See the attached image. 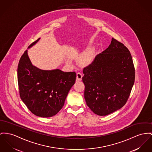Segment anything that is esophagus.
Returning <instances> with one entry per match:
<instances>
[{"label":"esophagus","mask_w":152,"mask_h":152,"mask_svg":"<svg viewBox=\"0 0 152 152\" xmlns=\"http://www.w3.org/2000/svg\"><path fill=\"white\" fill-rule=\"evenodd\" d=\"M82 78V74L81 72H78L77 74V80L78 81H81Z\"/></svg>","instance_id":"1"}]
</instances>
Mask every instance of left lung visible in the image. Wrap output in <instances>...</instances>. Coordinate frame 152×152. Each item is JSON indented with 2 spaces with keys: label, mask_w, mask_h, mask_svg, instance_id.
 <instances>
[{
  "label": "left lung",
  "mask_w": 152,
  "mask_h": 152,
  "mask_svg": "<svg viewBox=\"0 0 152 152\" xmlns=\"http://www.w3.org/2000/svg\"><path fill=\"white\" fill-rule=\"evenodd\" d=\"M84 97L93 112L106 116L122 108L135 81V69L128 48L112 38L105 51L83 69Z\"/></svg>",
  "instance_id": "obj_1"
}]
</instances>
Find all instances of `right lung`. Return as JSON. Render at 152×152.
<instances>
[{
  "label": "right lung",
  "instance_id": "right-lung-1",
  "mask_svg": "<svg viewBox=\"0 0 152 152\" xmlns=\"http://www.w3.org/2000/svg\"><path fill=\"white\" fill-rule=\"evenodd\" d=\"M40 39L32 42L28 48ZM17 77L20 99L28 108L37 116L48 118L62 108L75 83L76 73L40 69L32 64L26 50L18 63Z\"/></svg>",
  "mask_w": 152,
  "mask_h": 152
}]
</instances>
